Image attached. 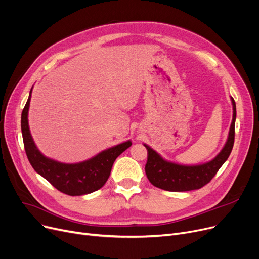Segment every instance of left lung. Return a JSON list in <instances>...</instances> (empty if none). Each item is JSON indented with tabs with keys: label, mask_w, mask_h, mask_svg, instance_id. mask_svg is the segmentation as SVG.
I'll use <instances>...</instances> for the list:
<instances>
[{
	"label": "left lung",
	"mask_w": 259,
	"mask_h": 259,
	"mask_svg": "<svg viewBox=\"0 0 259 259\" xmlns=\"http://www.w3.org/2000/svg\"><path fill=\"white\" fill-rule=\"evenodd\" d=\"M231 101L233 105V118L228 140L222 151L205 164L195 166L175 164L164 159L152 148L144 144L148 151L145 171L149 182L159 189L172 192L191 191L207 185L228 159L234 145L236 105L233 98H231Z\"/></svg>",
	"instance_id": "obj_1"
}]
</instances>
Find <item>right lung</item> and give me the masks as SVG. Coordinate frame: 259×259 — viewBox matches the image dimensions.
Returning <instances> with one entry per match:
<instances>
[{
	"label": "right lung",
	"mask_w": 259,
	"mask_h": 259,
	"mask_svg": "<svg viewBox=\"0 0 259 259\" xmlns=\"http://www.w3.org/2000/svg\"><path fill=\"white\" fill-rule=\"evenodd\" d=\"M31 92L32 88L28 101L23 109L21 128L25 151L32 168L54 188L67 195H85L101 189L110 175L116 157L128 149L132 143L127 141L77 164H64V162L44 156L35 146L28 126V110Z\"/></svg>",
	"instance_id": "1"
}]
</instances>
